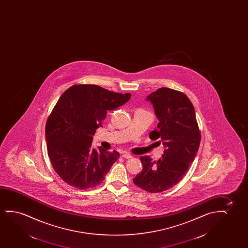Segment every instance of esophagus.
<instances>
[{
  "mask_svg": "<svg viewBox=\"0 0 248 248\" xmlns=\"http://www.w3.org/2000/svg\"><path fill=\"white\" fill-rule=\"evenodd\" d=\"M123 157L124 158H126V159H130V158H132V156L129 154L128 153H124L122 155Z\"/></svg>",
  "mask_w": 248,
  "mask_h": 248,
  "instance_id": "1",
  "label": "esophagus"
}]
</instances>
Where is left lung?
<instances>
[{
    "label": "left lung",
    "instance_id": "obj_1",
    "mask_svg": "<svg viewBox=\"0 0 248 248\" xmlns=\"http://www.w3.org/2000/svg\"><path fill=\"white\" fill-rule=\"evenodd\" d=\"M158 124L150 133V139H159L164 152L157 161L140 156L143 170L133 180L142 190L157 193L169 190L180 182L193 162L199 149L201 133L193 105L182 92L160 88L151 93Z\"/></svg>",
    "mask_w": 248,
    "mask_h": 248
}]
</instances>
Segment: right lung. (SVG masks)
Instances as JSON below:
<instances>
[{"mask_svg":"<svg viewBox=\"0 0 248 248\" xmlns=\"http://www.w3.org/2000/svg\"><path fill=\"white\" fill-rule=\"evenodd\" d=\"M130 95L95 85H73L61 95L46 124V139L52 167L68 185L85 190L102 183L119 153L92 148L93 136L108 112Z\"/></svg>","mask_w":248,"mask_h":248,"instance_id":"obj_1","label":"right lung"}]
</instances>
